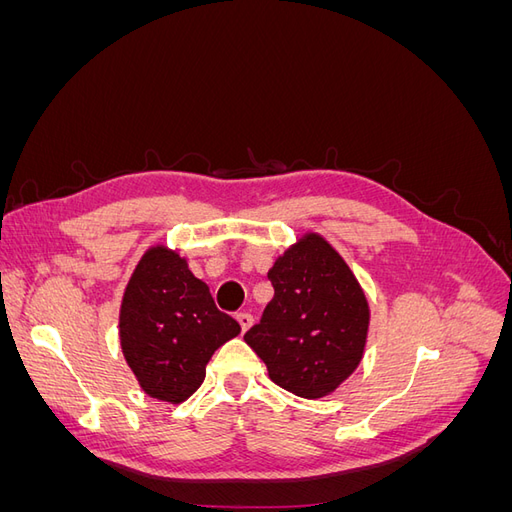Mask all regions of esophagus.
I'll use <instances>...</instances> for the list:
<instances>
[{
	"instance_id": "obj_1",
	"label": "esophagus",
	"mask_w": 512,
	"mask_h": 512,
	"mask_svg": "<svg viewBox=\"0 0 512 512\" xmlns=\"http://www.w3.org/2000/svg\"><path fill=\"white\" fill-rule=\"evenodd\" d=\"M237 320H239V324H241V331L245 333L247 329L252 327L254 324V316L250 314V312H241V314H237Z\"/></svg>"
}]
</instances>
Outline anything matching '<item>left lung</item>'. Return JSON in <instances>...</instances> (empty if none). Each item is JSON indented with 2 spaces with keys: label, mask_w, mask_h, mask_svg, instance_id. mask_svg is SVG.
Segmentation results:
<instances>
[{
  "label": "left lung",
  "mask_w": 512,
  "mask_h": 512,
  "mask_svg": "<svg viewBox=\"0 0 512 512\" xmlns=\"http://www.w3.org/2000/svg\"><path fill=\"white\" fill-rule=\"evenodd\" d=\"M275 290L245 342L282 389L318 399L333 393L365 350L369 305L350 267L320 235H305L269 271Z\"/></svg>",
  "instance_id": "obj_1"
}]
</instances>
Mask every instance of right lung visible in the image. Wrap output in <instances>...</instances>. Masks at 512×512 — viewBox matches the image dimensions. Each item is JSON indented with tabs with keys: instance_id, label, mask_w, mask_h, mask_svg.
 <instances>
[{
	"instance_id": "add662e5",
	"label": "right lung",
	"mask_w": 512,
	"mask_h": 512,
	"mask_svg": "<svg viewBox=\"0 0 512 512\" xmlns=\"http://www.w3.org/2000/svg\"><path fill=\"white\" fill-rule=\"evenodd\" d=\"M241 333L188 262L164 245L138 262L119 314L121 350L143 391L181 404L205 380L213 352Z\"/></svg>"
}]
</instances>
